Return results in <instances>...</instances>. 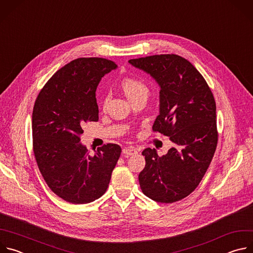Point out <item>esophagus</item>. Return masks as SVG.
<instances>
[{
	"label": "esophagus",
	"instance_id": "1",
	"mask_svg": "<svg viewBox=\"0 0 253 253\" xmlns=\"http://www.w3.org/2000/svg\"><path fill=\"white\" fill-rule=\"evenodd\" d=\"M122 152L126 155H135L138 153V150L135 149L134 147H125V148H123Z\"/></svg>",
	"mask_w": 253,
	"mask_h": 253
}]
</instances>
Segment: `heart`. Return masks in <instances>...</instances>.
<instances>
[{
  "instance_id": "b5f03b06",
  "label": "heart",
  "mask_w": 253,
  "mask_h": 253,
  "mask_svg": "<svg viewBox=\"0 0 253 253\" xmlns=\"http://www.w3.org/2000/svg\"><path fill=\"white\" fill-rule=\"evenodd\" d=\"M121 88L130 101H133L137 98H142V97L148 98L149 93H150V90L145 83H143L142 81L133 79V78L124 79L121 83ZM108 101H109V96H106L103 101L104 109L107 106Z\"/></svg>"
}]
</instances>
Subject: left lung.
<instances>
[{"label":"left lung","mask_w":253,"mask_h":253,"mask_svg":"<svg viewBox=\"0 0 253 253\" xmlns=\"http://www.w3.org/2000/svg\"><path fill=\"white\" fill-rule=\"evenodd\" d=\"M129 63L160 86L159 115L152 129L174 143L161 157L154 148L143 150L146 164L139 174L140 187L154 201H179L198 186L217 146L213 94L198 70L178 55H154Z\"/></svg>","instance_id":"left-lung-1"}]
</instances>
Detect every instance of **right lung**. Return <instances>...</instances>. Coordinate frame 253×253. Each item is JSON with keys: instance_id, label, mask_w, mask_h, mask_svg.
I'll return each instance as SVG.
<instances>
[{"instance_id": "1", "label": "right lung", "mask_w": 253, "mask_h": 253, "mask_svg": "<svg viewBox=\"0 0 253 253\" xmlns=\"http://www.w3.org/2000/svg\"><path fill=\"white\" fill-rule=\"evenodd\" d=\"M116 68L103 58L73 60L56 72L36 99L34 155L49 188L67 202L85 204L100 198L120 157L117 144H107L90 155L80 143L82 126L99 119L97 86Z\"/></svg>"}]
</instances>
